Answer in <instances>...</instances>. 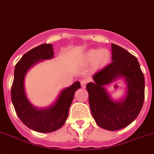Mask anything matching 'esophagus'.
<instances>
[{"mask_svg":"<svg viewBox=\"0 0 154 154\" xmlns=\"http://www.w3.org/2000/svg\"><path fill=\"white\" fill-rule=\"evenodd\" d=\"M80 82H81V86H82V87H85L86 83H87V79H82Z\"/></svg>","mask_w":154,"mask_h":154,"instance_id":"obj_1","label":"esophagus"}]
</instances>
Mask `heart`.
I'll return each mask as SVG.
<instances>
[{"label":"heart","mask_w":154,"mask_h":154,"mask_svg":"<svg viewBox=\"0 0 154 154\" xmlns=\"http://www.w3.org/2000/svg\"><path fill=\"white\" fill-rule=\"evenodd\" d=\"M110 59V53L106 49H92L85 54V60L88 63L94 61L97 67H101L109 62Z\"/></svg>","instance_id":"1"}]
</instances>
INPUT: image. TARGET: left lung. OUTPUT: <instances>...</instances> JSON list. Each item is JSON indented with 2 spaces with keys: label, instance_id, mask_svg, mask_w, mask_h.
I'll return each instance as SVG.
<instances>
[{
  "label": "left lung",
  "instance_id": "8db88e82",
  "mask_svg": "<svg viewBox=\"0 0 154 154\" xmlns=\"http://www.w3.org/2000/svg\"><path fill=\"white\" fill-rule=\"evenodd\" d=\"M92 78L86 90L96 124L109 131L120 130L131 124L140 112L145 97L144 75L136 57L112 44V62ZM119 78L125 79L126 94L119 101H114L105 86Z\"/></svg>",
  "mask_w": 154,
  "mask_h": 154
}]
</instances>
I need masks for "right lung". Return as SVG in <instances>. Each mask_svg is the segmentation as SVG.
<instances>
[{
    "mask_svg": "<svg viewBox=\"0 0 154 154\" xmlns=\"http://www.w3.org/2000/svg\"><path fill=\"white\" fill-rule=\"evenodd\" d=\"M53 57V45L42 44L25 53L14 70L11 97L16 114L27 128L42 133L55 131L64 124L75 93L81 87L80 82L77 81L62 90L55 102L45 109H38L30 102L24 86L26 72L34 64Z\"/></svg>",
    "mask_w": 154,
    "mask_h": 154,
    "instance_id": "right-lung-1",
    "label": "right lung"
}]
</instances>
